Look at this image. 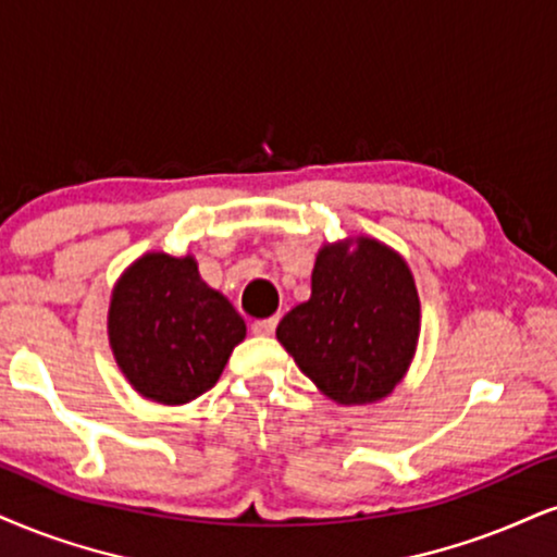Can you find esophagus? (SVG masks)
<instances>
[{
	"label": "esophagus",
	"mask_w": 557,
	"mask_h": 557,
	"mask_svg": "<svg viewBox=\"0 0 557 557\" xmlns=\"http://www.w3.org/2000/svg\"><path fill=\"white\" fill-rule=\"evenodd\" d=\"M276 325H278L276 318L256 320V322H252V325H250V331L256 333V335H260V338H265V335H273V331H276Z\"/></svg>",
	"instance_id": "1"
}]
</instances>
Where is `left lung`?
<instances>
[{"instance_id": "1", "label": "left lung", "mask_w": 557, "mask_h": 557, "mask_svg": "<svg viewBox=\"0 0 557 557\" xmlns=\"http://www.w3.org/2000/svg\"><path fill=\"white\" fill-rule=\"evenodd\" d=\"M421 335V299L400 252L359 235L325 243L312 294L278 322L276 338L338 405L384 400L408 374Z\"/></svg>"}]
</instances>
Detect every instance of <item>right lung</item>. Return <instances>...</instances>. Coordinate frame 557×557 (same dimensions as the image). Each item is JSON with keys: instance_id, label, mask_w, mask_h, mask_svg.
I'll use <instances>...</instances> for the list:
<instances>
[{"instance_id": "right-lung-1", "label": "right lung", "mask_w": 557, "mask_h": 557, "mask_svg": "<svg viewBox=\"0 0 557 557\" xmlns=\"http://www.w3.org/2000/svg\"><path fill=\"white\" fill-rule=\"evenodd\" d=\"M245 333V320L201 278L194 256L144 252L113 286V359L147 400H196L214 387Z\"/></svg>"}]
</instances>
